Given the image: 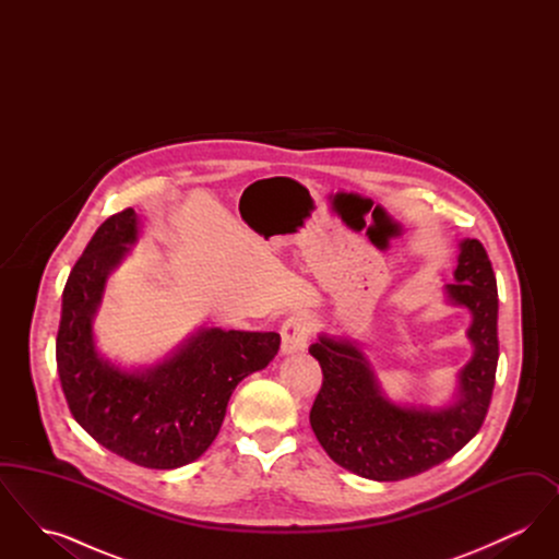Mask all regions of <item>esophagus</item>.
I'll return each mask as SVG.
<instances>
[{"label": "esophagus", "instance_id": "1", "mask_svg": "<svg viewBox=\"0 0 559 559\" xmlns=\"http://www.w3.org/2000/svg\"><path fill=\"white\" fill-rule=\"evenodd\" d=\"M281 354L289 356L295 352H304L308 347V337H310V322L301 314H293L283 322L281 326Z\"/></svg>", "mask_w": 559, "mask_h": 559}]
</instances>
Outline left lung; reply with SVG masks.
<instances>
[{"label": "left lung", "instance_id": "1", "mask_svg": "<svg viewBox=\"0 0 559 559\" xmlns=\"http://www.w3.org/2000/svg\"><path fill=\"white\" fill-rule=\"evenodd\" d=\"M454 283L447 297L472 312V360L459 371L454 402L444 408L402 406L385 396L369 358L356 342L320 335L310 354L322 388L310 411L320 447L347 472L377 481L424 474L461 451L486 419L499 362V293L486 249L459 242Z\"/></svg>", "mask_w": 559, "mask_h": 559}]
</instances>
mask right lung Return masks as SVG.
<instances>
[{
    "label": "right lung",
    "instance_id": "add662e5",
    "mask_svg": "<svg viewBox=\"0 0 559 559\" xmlns=\"http://www.w3.org/2000/svg\"><path fill=\"white\" fill-rule=\"evenodd\" d=\"M138 240V215H110L87 242L62 292L56 362L69 408L98 444L140 467L176 469L212 447L228 400L281 347L278 333L199 329L171 356L128 371L94 340L108 274Z\"/></svg>",
    "mask_w": 559,
    "mask_h": 559
}]
</instances>
